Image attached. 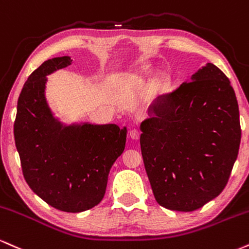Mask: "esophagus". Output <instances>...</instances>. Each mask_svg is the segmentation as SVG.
Returning a JSON list of instances; mask_svg holds the SVG:
<instances>
[{
	"mask_svg": "<svg viewBox=\"0 0 249 249\" xmlns=\"http://www.w3.org/2000/svg\"><path fill=\"white\" fill-rule=\"evenodd\" d=\"M129 135L133 140H139L140 136H141V131L137 130V129H133V130H130Z\"/></svg>",
	"mask_w": 249,
	"mask_h": 249,
	"instance_id": "1",
	"label": "esophagus"
}]
</instances>
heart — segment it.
I'll list each match as a JSON object with an SVG mask.
<instances>
[{
    "label": "heart",
    "mask_w": 249,
    "mask_h": 249,
    "mask_svg": "<svg viewBox=\"0 0 249 249\" xmlns=\"http://www.w3.org/2000/svg\"><path fill=\"white\" fill-rule=\"evenodd\" d=\"M154 89L159 93H165L169 90L170 87V80L166 75H160L154 80Z\"/></svg>",
    "instance_id": "b5f03b06"
}]
</instances>
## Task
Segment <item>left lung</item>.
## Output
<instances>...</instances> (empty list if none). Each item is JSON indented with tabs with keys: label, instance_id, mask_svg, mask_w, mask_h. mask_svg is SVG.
I'll return each mask as SVG.
<instances>
[{
	"label": "left lung",
	"instance_id": "1",
	"mask_svg": "<svg viewBox=\"0 0 249 249\" xmlns=\"http://www.w3.org/2000/svg\"><path fill=\"white\" fill-rule=\"evenodd\" d=\"M141 124V151L155 199L191 212L221 194L238 157L239 106L229 78L207 64L157 98Z\"/></svg>",
	"mask_w": 249,
	"mask_h": 249
}]
</instances>
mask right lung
<instances>
[{"label":"right lung","mask_w":249,"mask_h":249,"mask_svg":"<svg viewBox=\"0 0 249 249\" xmlns=\"http://www.w3.org/2000/svg\"><path fill=\"white\" fill-rule=\"evenodd\" d=\"M71 64L70 55L52 58L29 75L17 101L14 137L32 191L54 209L78 213L104 198L127 129L116 124L61 128L46 105L45 77Z\"/></svg>","instance_id":"add662e5"}]
</instances>
